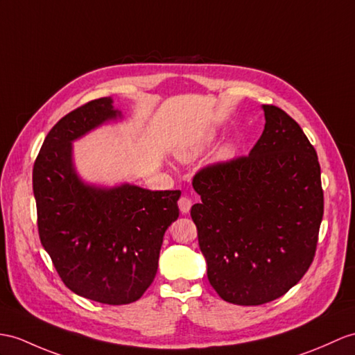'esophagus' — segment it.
Masks as SVG:
<instances>
[{
  "label": "esophagus",
  "mask_w": 355,
  "mask_h": 355,
  "mask_svg": "<svg viewBox=\"0 0 355 355\" xmlns=\"http://www.w3.org/2000/svg\"><path fill=\"white\" fill-rule=\"evenodd\" d=\"M178 205H179V209H180V212H182V214H188V212H189V209H191L193 202H191V198L187 197V196H184V197H180V198H179Z\"/></svg>",
  "instance_id": "esophagus-1"
}]
</instances>
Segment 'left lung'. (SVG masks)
Instances as JSON below:
<instances>
[{
  "label": "left lung",
  "instance_id": "left-lung-1",
  "mask_svg": "<svg viewBox=\"0 0 355 355\" xmlns=\"http://www.w3.org/2000/svg\"><path fill=\"white\" fill-rule=\"evenodd\" d=\"M265 128L250 153L198 170L191 207L207 280L232 304L261 306L302 279L324 215L318 155L301 126L263 105Z\"/></svg>",
  "mask_w": 355,
  "mask_h": 355
}]
</instances>
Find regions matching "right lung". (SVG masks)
<instances>
[{
	"label": "right lung",
	"mask_w": 355,
	"mask_h": 355,
	"mask_svg": "<svg viewBox=\"0 0 355 355\" xmlns=\"http://www.w3.org/2000/svg\"><path fill=\"white\" fill-rule=\"evenodd\" d=\"M120 112L110 98L90 101L48 132L33 167L37 229L55 271L76 295L129 304L152 284L180 191L122 185L101 189L78 180L71 141Z\"/></svg>",
	"instance_id": "add662e5"
}]
</instances>
